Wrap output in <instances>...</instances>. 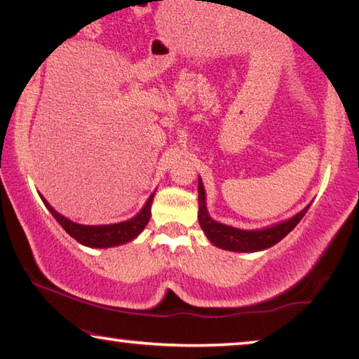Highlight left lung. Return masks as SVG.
<instances>
[{
  "instance_id": "8db88e82",
  "label": "left lung",
  "mask_w": 359,
  "mask_h": 359,
  "mask_svg": "<svg viewBox=\"0 0 359 359\" xmlns=\"http://www.w3.org/2000/svg\"><path fill=\"white\" fill-rule=\"evenodd\" d=\"M198 193H199V212H198V220L201 224L203 231L208 236V239L212 244L223 248V250L231 252H258L264 250L276 245L278 241H282L291 229H293L297 223L301 222V218L306 215V212L311 208V204L307 208H304L299 214H296L290 220L274 224V226L266 228V229H257V231H245L238 229L228 224H222L215 220H212L210 215L205 209V193L203 182L199 179L198 182Z\"/></svg>"
}]
</instances>
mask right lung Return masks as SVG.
<instances>
[{
    "label": "right lung",
    "mask_w": 359,
    "mask_h": 359,
    "mask_svg": "<svg viewBox=\"0 0 359 359\" xmlns=\"http://www.w3.org/2000/svg\"><path fill=\"white\" fill-rule=\"evenodd\" d=\"M155 194V193H154ZM154 194L147 199V203L139 212L136 217L130 218V220L121 222V223H114V224H79L71 222L69 218L63 217L62 214L52 208L44 198L46 208L50 210V214L55 217V220L62 224V228L68 233L71 238H74L77 242H81L82 245L87 247H96V248H106V247H114L125 244V242H130L136 238V236L141 233L145 228V224L150 220V209H151V201H154Z\"/></svg>",
    "instance_id": "1"
}]
</instances>
